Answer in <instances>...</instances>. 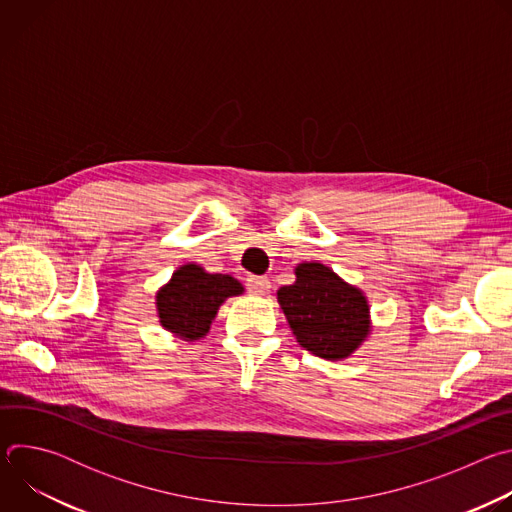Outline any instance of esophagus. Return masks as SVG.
Segmentation results:
<instances>
[{"label": "esophagus", "instance_id": "1", "mask_svg": "<svg viewBox=\"0 0 512 512\" xmlns=\"http://www.w3.org/2000/svg\"><path fill=\"white\" fill-rule=\"evenodd\" d=\"M247 289L251 291L253 296H265V294H269L271 283H269V279H267V277L251 275V277L247 279Z\"/></svg>", "mask_w": 512, "mask_h": 512}]
</instances>
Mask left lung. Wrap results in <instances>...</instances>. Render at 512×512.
Listing matches in <instances>:
<instances>
[{"label": "left lung", "mask_w": 512, "mask_h": 512, "mask_svg": "<svg viewBox=\"0 0 512 512\" xmlns=\"http://www.w3.org/2000/svg\"><path fill=\"white\" fill-rule=\"evenodd\" d=\"M277 302L302 348L326 360L352 356L373 330L364 291L318 261H302Z\"/></svg>", "instance_id": "1"}]
</instances>
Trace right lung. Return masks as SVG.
<instances>
[{
  "label": "right lung",
  "mask_w": 512,
  "mask_h": 512,
  "mask_svg": "<svg viewBox=\"0 0 512 512\" xmlns=\"http://www.w3.org/2000/svg\"><path fill=\"white\" fill-rule=\"evenodd\" d=\"M245 287L229 273H208L196 263L180 265L156 294L160 326L184 342L202 340L229 298Z\"/></svg>",
  "instance_id": "add662e5"
}]
</instances>
